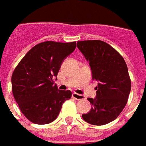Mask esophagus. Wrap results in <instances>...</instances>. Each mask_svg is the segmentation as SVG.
<instances>
[{"mask_svg":"<svg viewBox=\"0 0 146 146\" xmlns=\"http://www.w3.org/2000/svg\"><path fill=\"white\" fill-rule=\"evenodd\" d=\"M72 98L75 99V100H82V99H84V97L81 94H78L76 93H73L72 94Z\"/></svg>","mask_w":146,"mask_h":146,"instance_id":"34e87169","label":"esophagus"}]
</instances>
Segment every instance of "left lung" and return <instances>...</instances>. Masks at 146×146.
<instances>
[{
  "label": "left lung",
  "instance_id": "obj_1",
  "mask_svg": "<svg viewBox=\"0 0 146 146\" xmlns=\"http://www.w3.org/2000/svg\"><path fill=\"white\" fill-rule=\"evenodd\" d=\"M91 68L93 80L98 81L96 98H88L90 111L82 119L101 126L115 120L127 104L131 88V78L124 59L108 43L100 40L77 42Z\"/></svg>",
  "mask_w": 146,
  "mask_h": 146
}]
</instances>
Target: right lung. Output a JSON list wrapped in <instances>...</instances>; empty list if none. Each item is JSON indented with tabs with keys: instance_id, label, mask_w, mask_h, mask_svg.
Returning a JSON list of instances; mask_svg holds the SVG:
<instances>
[{
	"instance_id": "obj_1",
	"label": "right lung",
	"mask_w": 146,
	"mask_h": 146,
	"mask_svg": "<svg viewBox=\"0 0 146 146\" xmlns=\"http://www.w3.org/2000/svg\"><path fill=\"white\" fill-rule=\"evenodd\" d=\"M75 47V42L39 43L24 56L13 71L12 94L23 114L32 123H52L58 116L63 103L71 98L70 90H58L54 78Z\"/></svg>"
}]
</instances>
